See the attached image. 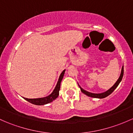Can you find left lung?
Wrapping results in <instances>:
<instances>
[{
    "label": "left lung",
    "instance_id": "1",
    "mask_svg": "<svg viewBox=\"0 0 133 133\" xmlns=\"http://www.w3.org/2000/svg\"><path fill=\"white\" fill-rule=\"evenodd\" d=\"M123 75H124V66H122V70H121V75H120L119 78H118V79H117V82H115V84L113 85V86L111 87L110 89H109L108 90H107V91H105L104 92H102V93H99V94L92 93V92L87 91V90H84V89H82V88L80 86H79L78 83V85H79V88H80L81 91L83 92L84 94L86 95V96H89V97H94V98L103 99V98H104V97H107V96H108L109 95L111 94L112 93V92H114L116 88L118 87V85H119V83H121V82L122 81V78H123Z\"/></svg>",
    "mask_w": 133,
    "mask_h": 133
}]
</instances>
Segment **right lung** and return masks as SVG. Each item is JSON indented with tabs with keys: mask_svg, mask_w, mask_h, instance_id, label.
I'll return each mask as SVG.
<instances>
[{
	"mask_svg": "<svg viewBox=\"0 0 133 133\" xmlns=\"http://www.w3.org/2000/svg\"><path fill=\"white\" fill-rule=\"evenodd\" d=\"M65 69H64V71L61 72V74L60 75L59 78H58V80L57 82V85H56L55 89L53 90V92L50 94V95L46 97H41V98H36V99H28V98H23L25 99L26 101H29V103H32V104H36V105H44V104H48V103H51L53 101L58 97V95H59V90L61 89V83L62 82V79L63 77H64V73H65Z\"/></svg>",
	"mask_w": 133,
	"mask_h": 133,
	"instance_id": "right-lung-1",
	"label": "right lung"
}]
</instances>
